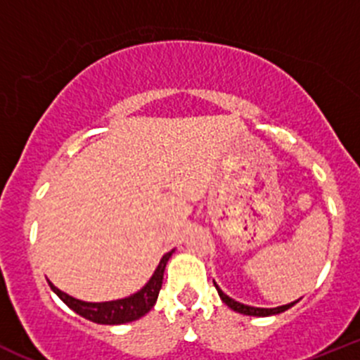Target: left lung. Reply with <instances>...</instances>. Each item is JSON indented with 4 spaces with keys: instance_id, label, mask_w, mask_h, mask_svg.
<instances>
[{
    "instance_id": "1",
    "label": "left lung",
    "mask_w": 360,
    "mask_h": 360,
    "mask_svg": "<svg viewBox=\"0 0 360 360\" xmlns=\"http://www.w3.org/2000/svg\"><path fill=\"white\" fill-rule=\"evenodd\" d=\"M214 287H216V290H218V294H219V297H221V301L225 302L226 306H229L230 309H233V311H237V313H243V315H250V316H269V315H278V313H283V311H287L288 308H292V306L295 304V302H290V304H285V306H278V308H253V306H246V304H240V302H237V301H233L232 297H229V295L226 294H223L221 292V288L218 287V285L214 283Z\"/></svg>"
}]
</instances>
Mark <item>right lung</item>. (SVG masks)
Here are the masks:
<instances>
[{"label": "right lung", "mask_w": 360, "mask_h": 360, "mask_svg": "<svg viewBox=\"0 0 360 360\" xmlns=\"http://www.w3.org/2000/svg\"><path fill=\"white\" fill-rule=\"evenodd\" d=\"M170 257H172V251L163 255V258L160 260V265L156 267L155 274H153L151 280L146 283V287L142 288V290H139L137 294L130 295V297L127 299H117V301L109 302H84L72 297V295L65 294V292H61L59 288H56L51 281H49V287H51L52 292H54L70 309H73L77 315L91 320V322L95 323L120 326V323H128L134 322V320H139L141 316H144L146 313L151 311L156 299H158L160 288H162L163 283V271H165V265Z\"/></svg>", "instance_id": "right-lung-1"}]
</instances>
